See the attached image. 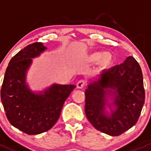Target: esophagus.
<instances>
[{
    "instance_id": "obj_1",
    "label": "esophagus",
    "mask_w": 151,
    "mask_h": 151,
    "mask_svg": "<svg viewBox=\"0 0 151 151\" xmlns=\"http://www.w3.org/2000/svg\"><path fill=\"white\" fill-rule=\"evenodd\" d=\"M85 85V81L83 80H81L77 83V88H79V89H82V88H84Z\"/></svg>"
}]
</instances>
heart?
I'll return each mask as SVG.
<instances>
[{"label":"heart","instance_id":"1","mask_svg":"<svg viewBox=\"0 0 151 151\" xmlns=\"http://www.w3.org/2000/svg\"><path fill=\"white\" fill-rule=\"evenodd\" d=\"M85 61L88 64L97 62L98 68L103 71L112 66L114 62V56L109 52H103L102 51H93L85 56Z\"/></svg>","mask_w":151,"mask_h":151}]
</instances>
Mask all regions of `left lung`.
I'll return each mask as SVG.
<instances>
[{
  "instance_id": "obj_1",
  "label": "left lung",
  "mask_w": 151,
  "mask_h": 151,
  "mask_svg": "<svg viewBox=\"0 0 151 151\" xmlns=\"http://www.w3.org/2000/svg\"><path fill=\"white\" fill-rule=\"evenodd\" d=\"M85 112L95 129L118 136L137 122L145 103L142 73L132 56L120 65L104 70L85 90ZM108 98L113 101L108 102ZM111 109L109 115L105 106Z\"/></svg>"
}]
</instances>
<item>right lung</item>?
I'll list each match as a JSON object with an SVG mask.
<instances>
[{
	"label": "right lung",
	"instance_id": "right-lung-1",
	"mask_svg": "<svg viewBox=\"0 0 151 151\" xmlns=\"http://www.w3.org/2000/svg\"><path fill=\"white\" fill-rule=\"evenodd\" d=\"M47 47L42 42L29 45L17 53L6 70L1 99L6 115L15 128L29 135L50 130L58 120L62 107L74 85L53 84L39 93L26 84V72L32 58Z\"/></svg>",
	"mask_w": 151,
	"mask_h": 151
}]
</instances>
